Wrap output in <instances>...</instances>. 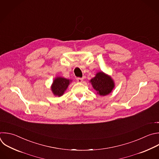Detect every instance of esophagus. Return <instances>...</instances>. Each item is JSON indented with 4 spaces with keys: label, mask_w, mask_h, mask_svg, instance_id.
Wrapping results in <instances>:
<instances>
[{
    "label": "esophagus",
    "mask_w": 159,
    "mask_h": 159,
    "mask_svg": "<svg viewBox=\"0 0 159 159\" xmlns=\"http://www.w3.org/2000/svg\"><path fill=\"white\" fill-rule=\"evenodd\" d=\"M77 81L79 83H82V81H83V79H82V78H77Z\"/></svg>",
    "instance_id": "esophagus-1"
}]
</instances>
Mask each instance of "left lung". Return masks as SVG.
Listing matches in <instances>:
<instances>
[{
  "label": "left lung",
  "instance_id": "8db88e82",
  "mask_svg": "<svg viewBox=\"0 0 159 159\" xmlns=\"http://www.w3.org/2000/svg\"><path fill=\"white\" fill-rule=\"evenodd\" d=\"M89 82L93 89L97 91V93L102 96L109 95L115 87V83L112 78L102 71L97 72Z\"/></svg>",
  "mask_w": 159,
  "mask_h": 159
}]
</instances>
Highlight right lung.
<instances>
[{"instance_id": "right-lung-1", "label": "right lung", "mask_w": 159, "mask_h": 159, "mask_svg": "<svg viewBox=\"0 0 159 159\" xmlns=\"http://www.w3.org/2000/svg\"><path fill=\"white\" fill-rule=\"evenodd\" d=\"M72 81V80L62 77H56L51 85V90L53 94L57 97L63 95Z\"/></svg>"}]
</instances>
